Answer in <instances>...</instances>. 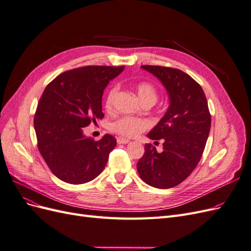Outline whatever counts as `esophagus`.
<instances>
[{"mask_svg":"<svg viewBox=\"0 0 251 251\" xmlns=\"http://www.w3.org/2000/svg\"><path fill=\"white\" fill-rule=\"evenodd\" d=\"M130 142V140L126 139V138H124V137H118L117 138V143L118 144H126Z\"/></svg>","mask_w":251,"mask_h":251,"instance_id":"1","label":"esophagus"}]
</instances>
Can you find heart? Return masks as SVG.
I'll list each match as a JSON object with an SVG mask.
<instances>
[{"mask_svg": "<svg viewBox=\"0 0 251 251\" xmlns=\"http://www.w3.org/2000/svg\"><path fill=\"white\" fill-rule=\"evenodd\" d=\"M136 91L138 96L143 102L151 101L155 103L158 98V91L153 83L148 81H141L136 85ZM118 92V88L112 87L107 93L104 100V107L108 111L113 109L114 100ZM151 124L148 119L134 117V116H123L116 120H114L110 125V130L118 135L125 136V137H136L140 133L147 131Z\"/></svg>", "mask_w": 251, "mask_h": 251, "instance_id": "heart-1", "label": "heart"}]
</instances>
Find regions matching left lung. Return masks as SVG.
I'll return each mask as SVG.
<instances>
[{"label":"left lung","mask_w":251,"mask_h":251,"mask_svg":"<svg viewBox=\"0 0 251 251\" xmlns=\"http://www.w3.org/2000/svg\"><path fill=\"white\" fill-rule=\"evenodd\" d=\"M154 74L168 91L170 107L148 137L163 141L158 153L153 144L144 146L137 162L140 178L156 188L177 186L198 165L210 131L211 117L206 96L194 78L179 69L161 66H141Z\"/></svg>","instance_id":"8db88e82"}]
</instances>
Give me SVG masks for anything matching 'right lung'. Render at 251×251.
<instances>
[{
  "instance_id": "add662e5",
  "label": "right lung",
  "mask_w": 251,
  "mask_h": 251,
  "mask_svg": "<svg viewBox=\"0 0 251 251\" xmlns=\"http://www.w3.org/2000/svg\"><path fill=\"white\" fill-rule=\"evenodd\" d=\"M124 66H86L59 74L44 90L34 115L37 148L53 175L70 184L95 179L116 147L105 134L87 137L82 127L101 119V98Z\"/></svg>"
}]
</instances>
